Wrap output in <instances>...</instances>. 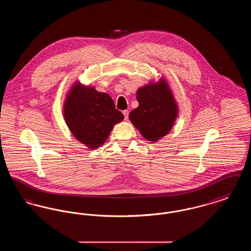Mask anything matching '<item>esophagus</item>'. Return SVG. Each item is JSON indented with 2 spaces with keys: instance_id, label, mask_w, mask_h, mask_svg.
Returning a JSON list of instances; mask_svg holds the SVG:
<instances>
[{
  "instance_id": "esophagus-1",
  "label": "esophagus",
  "mask_w": 251,
  "mask_h": 251,
  "mask_svg": "<svg viewBox=\"0 0 251 251\" xmlns=\"http://www.w3.org/2000/svg\"><path fill=\"white\" fill-rule=\"evenodd\" d=\"M122 113H123V115H124L125 120H128V118H129V111H128V110H124Z\"/></svg>"
}]
</instances>
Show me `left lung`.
<instances>
[{"mask_svg":"<svg viewBox=\"0 0 251 251\" xmlns=\"http://www.w3.org/2000/svg\"><path fill=\"white\" fill-rule=\"evenodd\" d=\"M138 107L129 115L131 123L144 137L157 141L167 135L178 116V106L167 82L151 83L136 92Z\"/></svg>","mask_w":251,"mask_h":251,"instance_id":"left-lung-1","label":"left lung"}]
</instances>
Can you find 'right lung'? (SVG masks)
<instances>
[{"instance_id": "right-lung-1", "label": "right lung", "mask_w": 251, "mask_h": 251, "mask_svg": "<svg viewBox=\"0 0 251 251\" xmlns=\"http://www.w3.org/2000/svg\"><path fill=\"white\" fill-rule=\"evenodd\" d=\"M64 118L74 137L95 150L106 141L114 125L124 116L107 93L76 83L67 96Z\"/></svg>"}]
</instances>
